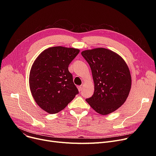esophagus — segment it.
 Listing matches in <instances>:
<instances>
[{"instance_id": "34e87169", "label": "esophagus", "mask_w": 156, "mask_h": 156, "mask_svg": "<svg viewBox=\"0 0 156 156\" xmlns=\"http://www.w3.org/2000/svg\"><path fill=\"white\" fill-rule=\"evenodd\" d=\"M78 90L80 92V91H81V90H82V87H81V86H78Z\"/></svg>"}]
</instances>
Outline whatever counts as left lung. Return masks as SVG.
I'll return each mask as SVG.
<instances>
[{"mask_svg":"<svg viewBox=\"0 0 156 156\" xmlns=\"http://www.w3.org/2000/svg\"><path fill=\"white\" fill-rule=\"evenodd\" d=\"M90 66L94 94L86 101L102 115H107L125 103L132 87L128 65L122 57L109 49L95 48L81 52Z\"/></svg>","mask_w":156,"mask_h":156,"instance_id":"left-lung-1","label":"left lung"}]
</instances>
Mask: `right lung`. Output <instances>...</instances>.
Masks as SVG:
<instances>
[{"mask_svg": "<svg viewBox=\"0 0 156 156\" xmlns=\"http://www.w3.org/2000/svg\"><path fill=\"white\" fill-rule=\"evenodd\" d=\"M79 52L75 48L49 47L33 63L29 76L30 91L38 105L47 112H59L78 94L68 66Z\"/></svg>", "mask_w": 156, "mask_h": 156, "instance_id": "add662e5", "label": "right lung"}]
</instances>
